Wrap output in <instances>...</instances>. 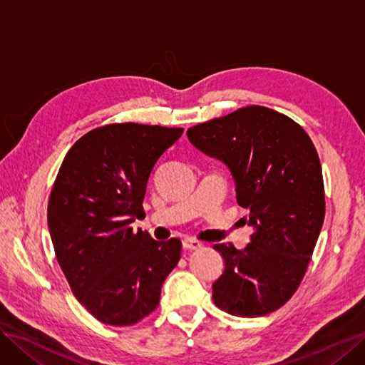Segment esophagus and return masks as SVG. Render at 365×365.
I'll list each match as a JSON object with an SVG mask.
<instances>
[{"mask_svg": "<svg viewBox=\"0 0 365 365\" xmlns=\"http://www.w3.org/2000/svg\"><path fill=\"white\" fill-rule=\"evenodd\" d=\"M182 247L185 248V250H200V248H202V242H200V240H196V239H184L182 240Z\"/></svg>", "mask_w": 365, "mask_h": 365, "instance_id": "esophagus-1", "label": "esophagus"}]
</instances>
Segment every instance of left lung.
Returning <instances> with one entry per match:
<instances>
[{"mask_svg": "<svg viewBox=\"0 0 365 365\" xmlns=\"http://www.w3.org/2000/svg\"><path fill=\"white\" fill-rule=\"evenodd\" d=\"M187 137L228 165L254 228L245 250L215 245L225 260L213 283L215 304L247 318L277 311L300 286L324 220L323 172L311 137L259 105L192 126Z\"/></svg>", "mask_w": 365, "mask_h": 365, "instance_id": "1", "label": "left lung"}]
</instances>
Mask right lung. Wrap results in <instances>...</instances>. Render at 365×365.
Masks as SVG:
<instances>
[{
	"label": "right lung",
	"instance_id": "right-lung-1",
	"mask_svg": "<svg viewBox=\"0 0 365 365\" xmlns=\"http://www.w3.org/2000/svg\"><path fill=\"white\" fill-rule=\"evenodd\" d=\"M182 128L113 123L77 140L48 200V230L70 288L86 311L132 326L155 311L161 286L181 257V240L132 230L149 175Z\"/></svg>",
	"mask_w": 365,
	"mask_h": 365
}]
</instances>
